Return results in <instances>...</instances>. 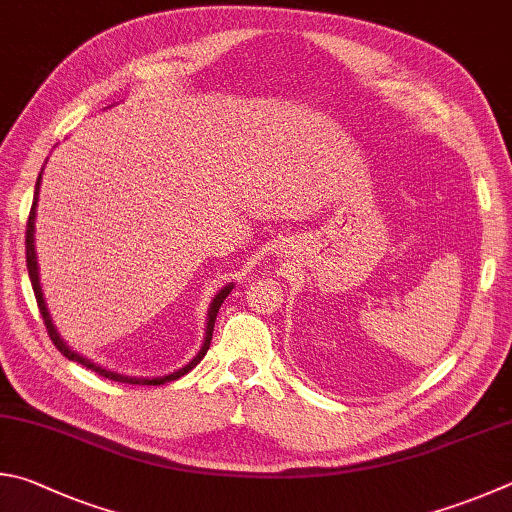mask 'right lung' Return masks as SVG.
Listing matches in <instances>:
<instances>
[{
	"mask_svg": "<svg viewBox=\"0 0 512 512\" xmlns=\"http://www.w3.org/2000/svg\"><path fill=\"white\" fill-rule=\"evenodd\" d=\"M40 181H42V172L40 176H37V183H35V194H33V206H31V215H29V221H26V266H29V277H31V284H33V293H35V300H37V306H40V313H42V320L46 324V331H49V338L55 347H58V351L62 353L64 358H69L73 362H80V365H85L87 369L96 371L98 376H105L109 380H116V383H127V385H163V383H170V380H176L188 374L190 369H194L201 362V358L206 356V351L210 349V340H212V331H215V320H217V313L221 309V304H224V300L228 297V293L232 291V284L224 286L221 291L215 295V300H212L210 304V311H208V322H206V338H203V347L201 351L194 356L188 365L172 371V374L167 376H159V378H132V376H123V374H116V371H107L102 369L98 365H94V362L82 358L80 353L71 351L67 347V342H62L60 333L55 331L53 322H51V315H49V309H46V302L42 297V286H40V275H37V257H35V244H33V232H35V208H37V194H40Z\"/></svg>",
	"mask_w": 512,
	"mask_h": 512,
	"instance_id": "1",
	"label": "right lung"
}]
</instances>
